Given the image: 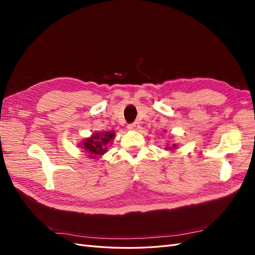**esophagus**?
I'll return each mask as SVG.
<instances>
[{
    "instance_id": "esophagus-1",
    "label": "esophagus",
    "mask_w": 255,
    "mask_h": 255,
    "mask_svg": "<svg viewBox=\"0 0 255 255\" xmlns=\"http://www.w3.org/2000/svg\"><path fill=\"white\" fill-rule=\"evenodd\" d=\"M128 128L130 130H137L138 128H139V125H138V122H133L128 126Z\"/></svg>"
}]
</instances>
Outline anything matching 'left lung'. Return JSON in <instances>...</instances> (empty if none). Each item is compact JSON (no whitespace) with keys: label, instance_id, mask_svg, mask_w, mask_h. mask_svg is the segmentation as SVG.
<instances>
[{"label":"left lung","instance_id":"1","mask_svg":"<svg viewBox=\"0 0 255 255\" xmlns=\"http://www.w3.org/2000/svg\"><path fill=\"white\" fill-rule=\"evenodd\" d=\"M174 148H176V144H172V148H166V149L170 150V149H174Z\"/></svg>","mask_w":255,"mask_h":255}]
</instances>
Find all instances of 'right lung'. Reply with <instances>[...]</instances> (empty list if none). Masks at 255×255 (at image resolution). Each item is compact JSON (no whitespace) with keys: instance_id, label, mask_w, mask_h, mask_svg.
<instances>
[{"instance_id":"obj_1","label":"right lung","mask_w":255,"mask_h":255,"mask_svg":"<svg viewBox=\"0 0 255 255\" xmlns=\"http://www.w3.org/2000/svg\"><path fill=\"white\" fill-rule=\"evenodd\" d=\"M115 133L114 132H104V133H94L91 137L86 138L82 143L81 148L86 151L89 154L91 158H99L101 157L105 152H107V146L109 143L114 139Z\"/></svg>"}]
</instances>
